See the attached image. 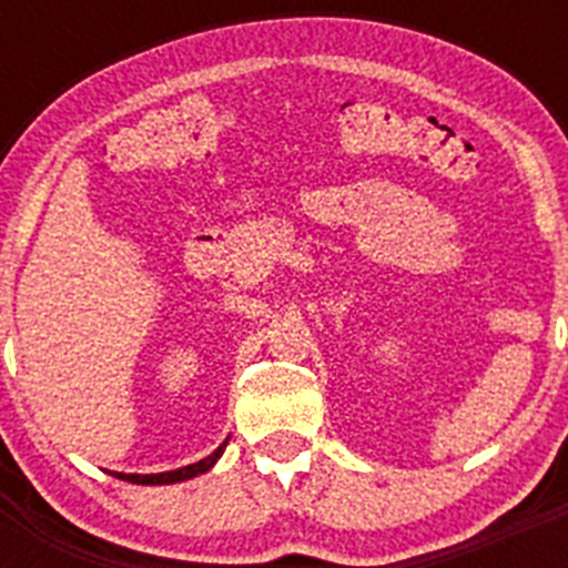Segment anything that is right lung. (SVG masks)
I'll use <instances>...</instances> for the list:
<instances>
[{
    "label": "right lung",
    "mask_w": 568,
    "mask_h": 568,
    "mask_svg": "<svg viewBox=\"0 0 568 568\" xmlns=\"http://www.w3.org/2000/svg\"><path fill=\"white\" fill-rule=\"evenodd\" d=\"M224 446H227V440H224L219 449H215L213 455H207V458L195 460V464L190 466H182V469H173V471H155V475H124V471H115V478L122 480H130V484H142V486H164V484H179V480H190L195 478V475H204V471H210L215 466V460L222 458Z\"/></svg>",
    "instance_id": "right-lung-1"
}]
</instances>
